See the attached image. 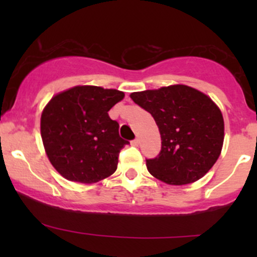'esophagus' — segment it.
<instances>
[{
    "instance_id": "34e87169",
    "label": "esophagus",
    "mask_w": 257,
    "mask_h": 257,
    "mask_svg": "<svg viewBox=\"0 0 257 257\" xmlns=\"http://www.w3.org/2000/svg\"><path fill=\"white\" fill-rule=\"evenodd\" d=\"M139 144H140V140H139V139H134V140L132 141L133 146H139Z\"/></svg>"
}]
</instances>
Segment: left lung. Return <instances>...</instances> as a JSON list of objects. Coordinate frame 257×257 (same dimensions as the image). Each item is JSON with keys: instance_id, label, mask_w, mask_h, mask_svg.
<instances>
[{"instance_id": "obj_1", "label": "left lung", "mask_w": 257, "mask_h": 257, "mask_svg": "<svg viewBox=\"0 0 257 257\" xmlns=\"http://www.w3.org/2000/svg\"><path fill=\"white\" fill-rule=\"evenodd\" d=\"M131 98L152 114L161 133V152L146 159L151 175L169 185H186L210 170L221 153L225 129L213 100L184 84L137 91Z\"/></svg>"}]
</instances>
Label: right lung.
I'll return each instance as SVG.
<instances>
[{"mask_svg":"<svg viewBox=\"0 0 257 257\" xmlns=\"http://www.w3.org/2000/svg\"><path fill=\"white\" fill-rule=\"evenodd\" d=\"M123 91L78 85L52 98L41 116V135L53 167L65 179L93 184L113 174L129 141L108 111Z\"/></svg>","mask_w":257,"mask_h":257,"instance_id":"1","label":"right lung"}]
</instances>
